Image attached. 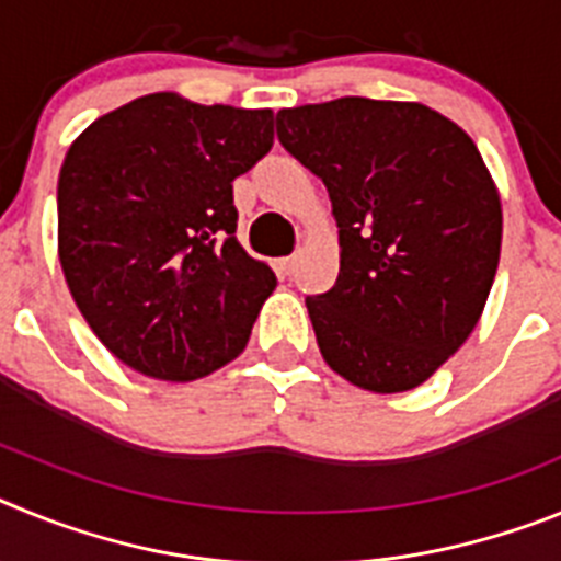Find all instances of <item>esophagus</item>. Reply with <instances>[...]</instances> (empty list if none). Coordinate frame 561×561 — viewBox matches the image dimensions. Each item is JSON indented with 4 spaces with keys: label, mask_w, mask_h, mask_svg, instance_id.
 I'll return each instance as SVG.
<instances>
[{
    "label": "esophagus",
    "mask_w": 561,
    "mask_h": 561,
    "mask_svg": "<svg viewBox=\"0 0 561 561\" xmlns=\"http://www.w3.org/2000/svg\"><path fill=\"white\" fill-rule=\"evenodd\" d=\"M277 270H280V275H295V270H297V257L295 255H289V257H280V261H277Z\"/></svg>",
    "instance_id": "esophagus-1"
}]
</instances>
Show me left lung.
<instances>
[{
  "label": "left lung",
  "instance_id": "1",
  "mask_svg": "<svg viewBox=\"0 0 561 561\" xmlns=\"http://www.w3.org/2000/svg\"><path fill=\"white\" fill-rule=\"evenodd\" d=\"M277 140L323 180L340 275L306 297L320 354L374 393L419 388L478 325L503 238L472 137L421 103L280 108Z\"/></svg>",
  "mask_w": 561,
  "mask_h": 561
}]
</instances>
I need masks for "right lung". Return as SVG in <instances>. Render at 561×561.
Instances as JSON below:
<instances>
[{
    "instance_id": "1",
    "label": "right lung",
    "mask_w": 561,
    "mask_h": 561,
    "mask_svg": "<svg viewBox=\"0 0 561 561\" xmlns=\"http://www.w3.org/2000/svg\"><path fill=\"white\" fill-rule=\"evenodd\" d=\"M275 140L270 108L171 92L98 117L58 176V255L89 329L123 365L191 381L244 351L275 272L238 244L232 180Z\"/></svg>"
}]
</instances>
